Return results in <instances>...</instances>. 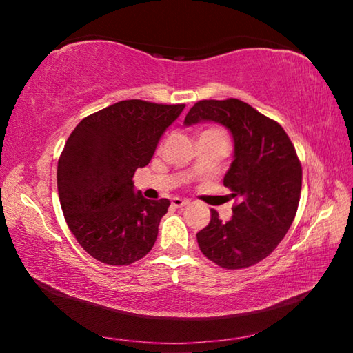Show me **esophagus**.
<instances>
[{
    "mask_svg": "<svg viewBox=\"0 0 353 353\" xmlns=\"http://www.w3.org/2000/svg\"><path fill=\"white\" fill-rule=\"evenodd\" d=\"M171 205L176 207V208H183V207L188 205V201L181 199V198H172L171 199Z\"/></svg>",
    "mask_w": 353,
    "mask_h": 353,
    "instance_id": "esophagus-1",
    "label": "esophagus"
}]
</instances>
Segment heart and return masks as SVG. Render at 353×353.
I'll return each instance as SVG.
<instances>
[{
	"instance_id": "b5f03b06",
	"label": "heart",
	"mask_w": 353,
	"mask_h": 353,
	"mask_svg": "<svg viewBox=\"0 0 353 353\" xmlns=\"http://www.w3.org/2000/svg\"><path fill=\"white\" fill-rule=\"evenodd\" d=\"M207 134H218V135H224L223 130H219V129H208V130H205V132L202 134V135H207ZM224 137H225V135H224Z\"/></svg>"
}]
</instances>
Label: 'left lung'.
I'll return each mask as SVG.
<instances>
[{"instance_id": "8db88e82", "label": "left lung", "mask_w": 353, "mask_h": 353, "mask_svg": "<svg viewBox=\"0 0 353 353\" xmlns=\"http://www.w3.org/2000/svg\"><path fill=\"white\" fill-rule=\"evenodd\" d=\"M214 121L234 137V162L224 187L238 202L223 223L216 210L196 234L201 252L225 270H243L266 259L294 221L302 166L290 137L277 121L240 99H204L191 107L183 124Z\"/></svg>"}]
</instances>
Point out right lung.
Instances as JSON below:
<instances>
[{"mask_svg": "<svg viewBox=\"0 0 353 353\" xmlns=\"http://www.w3.org/2000/svg\"><path fill=\"white\" fill-rule=\"evenodd\" d=\"M183 107L119 101L83 118L68 137L57 163L59 199L71 234L93 259L132 265L152 249L170 201L143 198L132 177Z\"/></svg>", "mask_w": 353, "mask_h": 353, "instance_id": "1", "label": "right lung"}]
</instances>
